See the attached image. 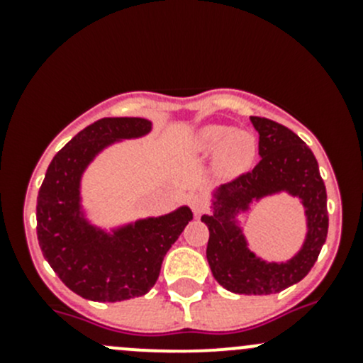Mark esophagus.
Returning <instances> with one entry per match:
<instances>
[{
    "label": "esophagus",
    "instance_id": "esophagus-1",
    "mask_svg": "<svg viewBox=\"0 0 363 363\" xmlns=\"http://www.w3.org/2000/svg\"><path fill=\"white\" fill-rule=\"evenodd\" d=\"M189 203H191V208H193V212H195V216L203 214L208 207L207 199H205L203 195H193L191 200H189Z\"/></svg>",
    "mask_w": 363,
    "mask_h": 363
}]
</instances>
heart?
<instances>
[{"label":"heart","instance_id":"obj_1","mask_svg":"<svg viewBox=\"0 0 363 363\" xmlns=\"http://www.w3.org/2000/svg\"><path fill=\"white\" fill-rule=\"evenodd\" d=\"M196 149L202 155L218 152V163L228 174H240L251 167L256 155V142L246 131L230 126H207L196 138Z\"/></svg>","mask_w":363,"mask_h":363}]
</instances>
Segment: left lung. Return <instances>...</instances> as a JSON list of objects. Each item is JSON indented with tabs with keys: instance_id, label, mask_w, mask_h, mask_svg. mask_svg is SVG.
Masks as SVG:
<instances>
[{
	"instance_id": "1",
	"label": "left lung",
	"mask_w": 363,
	"mask_h": 363,
	"mask_svg": "<svg viewBox=\"0 0 363 363\" xmlns=\"http://www.w3.org/2000/svg\"><path fill=\"white\" fill-rule=\"evenodd\" d=\"M251 123L259 135L262 158L251 172L218 188L214 212L202 216L208 228L207 262L214 279L232 294L272 295L302 281L316 263L328 233L327 189L313 151L298 135L267 117L252 116ZM279 191L303 200L308 237L294 259L269 264L247 250L235 214L255 199Z\"/></svg>"
}]
</instances>
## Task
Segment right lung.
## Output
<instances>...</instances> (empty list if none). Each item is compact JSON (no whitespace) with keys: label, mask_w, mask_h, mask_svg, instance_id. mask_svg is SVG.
I'll return each mask as SVG.
<instances>
[{"label":"right lung","mask_w":363,"mask_h":363,"mask_svg":"<svg viewBox=\"0 0 363 363\" xmlns=\"http://www.w3.org/2000/svg\"><path fill=\"white\" fill-rule=\"evenodd\" d=\"M151 131L142 117H104L54 156L36 199L40 250L61 281L82 298L121 302L147 294L164 255L193 219L188 207L147 218L113 233L94 228L80 212V177L89 161L121 138Z\"/></svg>","instance_id":"add662e5"}]
</instances>
